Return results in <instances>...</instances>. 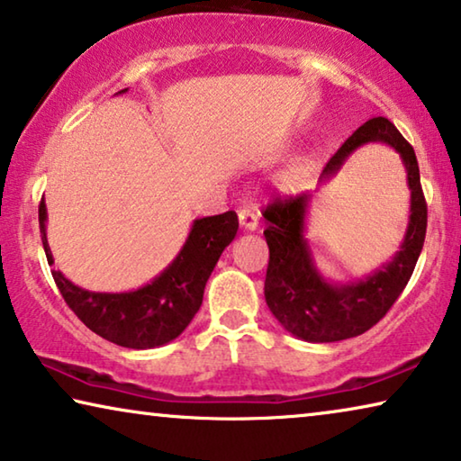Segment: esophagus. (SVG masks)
<instances>
[{"label":"esophagus","mask_w":461,"mask_h":461,"mask_svg":"<svg viewBox=\"0 0 461 461\" xmlns=\"http://www.w3.org/2000/svg\"><path fill=\"white\" fill-rule=\"evenodd\" d=\"M239 224L243 230H255L259 226V212L255 206H247L239 210Z\"/></svg>","instance_id":"obj_1"}]
</instances>
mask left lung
<instances>
[{
    "mask_svg": "<svg viewBox=\"0 0 461 461\" xmlns=\"http://www.w3.org/2000/svg\"><path fill=\"white\" fill-rule=\"evenodd\" d=\"M385 144L400 154L410 189V214L400 251L365 278L352 282L328 280L315 264L309 240L304 239L313 195L301 194L276 200L267 206L264 237L270 247L266 274V303L282 328L304 342H339L371 330L398 301L427 235V202L420 187L419 160L414 148L403 140L385 117H375L358 127L330 158L321 173L328 183L339 173L360 146Z\"/></svg>",
    "mask_w": 461,
    "mask_h": 461,
    "instance_id": "8db88e82",
    "label": "left lung"
}]
</instances>
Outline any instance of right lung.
<instances>
[{
  "instance_id": "obj_1",
  "label": "right lung",
  "mask_w": 461,
  "mask_h": 461,
  "mask_svg": "<svg viewBox=\"0 0 461 461\" xmlns=\"http://www.w3.org/2000/svg\"><path fill=\"white\" fill-rule=\"evenodd\" d=\"M119 90L117 95H123ZM41 239L49 264H55L47 243V203L39 206ZM235 212L197 218L176 258L157 278L127 293H92L76 286L59 270H51L55 285L69 309L88 330L123 348L148 350L173 342L202 307L203 288L222 251L237 235Z\"/></svg>"
}]
</instances>
